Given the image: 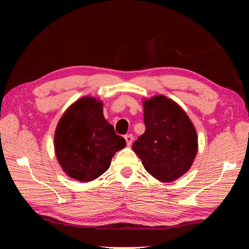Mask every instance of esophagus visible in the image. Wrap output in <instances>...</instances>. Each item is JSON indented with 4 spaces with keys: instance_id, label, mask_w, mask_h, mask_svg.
I'll use <instances>...</instances> for the list:
<instances>
[{
    "instance_id": "obj_1",
    "label": "esophagus",
    "mask_w": 249,
    "mask_h": 249,
    "mask_svg": "<svg viewBox=\"0 0 249 249\" xmlns=\"http://www.w3.org/2000/svg\"><path fill=\"white\" fill-rule=\"evenodd\" d=\"M125 141H126V142H127V145L128 146H130L133 144V141H134V136L132 134H127V135H125Z\"/></svg>"
}]
</instances>
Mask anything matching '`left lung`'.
<instances>
[{
    "instance_id": "1",
    "label": "left lung",
    "mask_w": 249,
    "mask_h": 249,
    "mask_svg": "<svg viewBox=\"0 0 249 249\" xmlns=\"http://www.w3.org/2000/svg\"><path fill=\"white\" fill-rule=\"evenodd\" d=\"M145 133L133 149L149 174L170 182L185 174L197 151L196 132L185 112L163 95L144 102Z\"/></svg>"
}]
</instances>
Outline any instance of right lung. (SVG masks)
Here are the masks:
<instances>
[{
    "mask_svg": "<svg viewBox=\"0 0 249 249\" xmlns=\"http://www.w3.org/2000/svg\"><path fill=\"white\" fill-rule=\"evenodd\" d=\"M102 107L94 98L78 100L62 115L54 133L59 163L67 175L82 182L104 174L114 154L126 145L104 119Z\"/></svg>",
    "mask_w": 249,
    "mask_h": 249,
    "instance_id": "right-lung-1",
    "label": "right lung"
}]
</instances>
